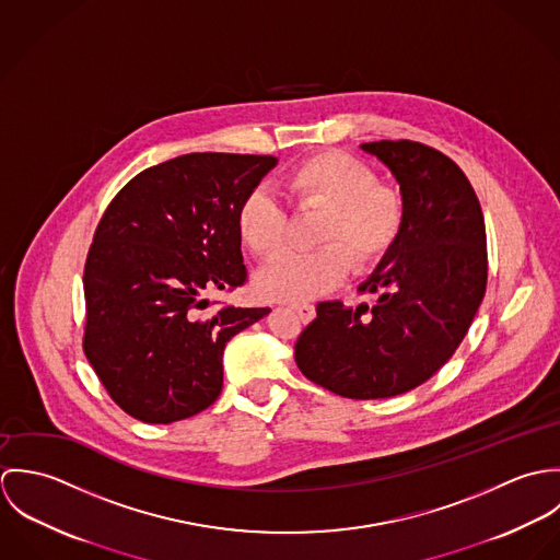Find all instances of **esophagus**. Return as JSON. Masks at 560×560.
I'll list each match as a JSON object with an SVG mask.
<instances>
[{
  "label": "esophagus",
  "mask_w": 560,
  "mask_h": 560,
  "mask_svg": "<svg viewBox=\"0 0 560 560\" xmlns=\"http://www.w3.org/2000/svg\"><path fill=\"white\" fill-rule=\"evenodd\" d=\"M293 311L300 315V319L304 320V323H311V320L315 319V306L313 304H293Z\"/></svg>",
  "instance_id": "34e87169"
}]
</instances>
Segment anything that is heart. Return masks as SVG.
I'll return each mask as SVG.
<instances>
[{
    "label": "heart",
    "mask_w": 560,
    "mask_h": 560,
    "mask_svg": "<svg viewBox=\"0 0 560 560\" xmlns=\"http://www.w3.org/2000/svg\"><path fill=\"white\" fill-rule=\"evenodd\" d=\"M298 209H323L313 252H287L256 278L269 302H306L336 289L349 273L377 267L407 226V196L384 183L369 161L329 149L298 161L284 178ZM235 226L256 258H273L289 235V211L267 189L252 187L237 207Z\"/></svg>",
    "instance_id": "1"
}]
</instances>
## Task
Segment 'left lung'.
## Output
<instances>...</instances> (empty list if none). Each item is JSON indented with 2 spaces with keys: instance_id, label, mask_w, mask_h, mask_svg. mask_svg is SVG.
<instances>
[{
  "instance_id": "obj_1",
  "label": "left lung",
  "mask_w": 560,
  "mask_h": 560,
  "mask_svg": "<svg viewBox=\"0 0 560 560\" xmlns=\"http://www.w3.org/2000/svg\"><path fill=\"white\" fill-rule=\"evenodd\" d=\"M362 149L397 176L407 226L358 289L371 304L320 302L295 362L334 395L388 399L424 384L464 340L487 289V237L477 191L451 158L411 140Z\"/></svg>"
}]
</instances>
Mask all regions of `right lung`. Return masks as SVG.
I'll return each instance as SVG.
<instances>
[{"instance_id": "obj_1", "label": "right lung", "mask_w": 560, "mask_h": 560, "mask_svg": "<svg viewBox=\"0 0 560 560\" xmlns=\"http://www.w3.org/2000/svg\"><path fill=\"white\" fill-rule=\"evenodd\" d=\"M276 163L189 153L147 167L105 209L83 267V353L129 416L170 424L207 409L226 342L269 313L209 311L205 295L245 284L237 207Z\"/></svg>"}]
</instances>
